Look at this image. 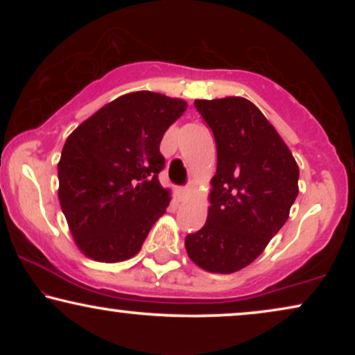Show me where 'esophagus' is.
<instances>
[{"label":"esophagus","mask_w":355,"mask_h":355,"mask_svg":"<svg viewBox=\"0 0 355 355\" xmlns=\"http://www.w3.org/2000/svg\"><path fill=\"white\" fill-rule=\"evenodd\" d=\"M178 193H179V197H181V198H187L189 193H191V189L181 187V189H178Z\"/></svg>","instance_id":"1"}]
</instances>
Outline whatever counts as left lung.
<instances>
[{"label": "left lung", "instance_id": "left-lung-1", "mask_svg": "<svg viewBox=\"0 0 355 355\" xmlns=\"http://www.w3.org/2000/svg\"><path fill=\"white\" fill-rule=\"evenodd\" d=\"M215 135L218 164L207 223L186 237L202 270L230 275L250 265L289 218L299 166L265 114L242 96L193 101Z\"/></svg>", "mask_w": 355, "mask_h": 355}]
</instances>
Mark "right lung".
<instances>
[{
  "mask_svg": "<svg viewBox=\"0 0 355 355\" xmlns=\"http://www.w3.org/2000/svg\"><path fill=\"white\" fill-rule=\"evenodd\" d=\"M187 101L140 90L121 95L72 130L58 163V198L82 254L132 259L171 202L158 181L159 142Z\"/></svg>",
  "mask_w": 355,
  "mask_h": 355,
  "instance_id": "1",
  "label": "right lung"
}]
</instances>
